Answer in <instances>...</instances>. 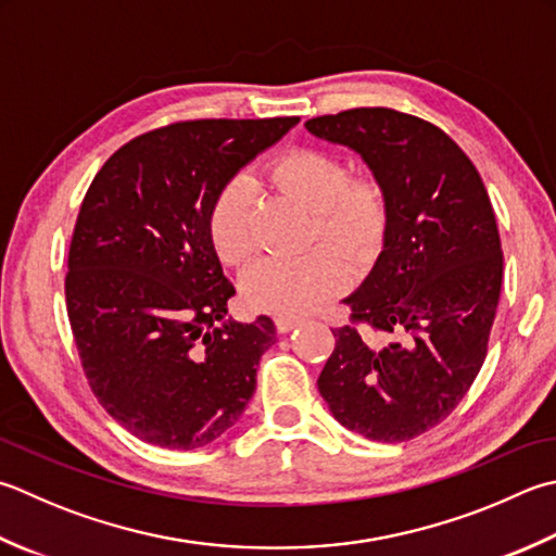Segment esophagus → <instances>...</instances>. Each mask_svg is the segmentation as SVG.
<instances>
[{
    "instance_id": "1",
    "label": "esophagus",
    "mask_w": 556,
    "mask_h": 556,
    "mask_svg": "<svg viewBox=\"0 0 556 556\" xmlns=\"http://www.w3.org/2000/svg\"><path fill=\"white\" fill-rule=\"evenodd\" d=\"M301 323V318H289V315H279V318H275V328H277V332H291L293 328H296V325Z\"/></svg>"
}]
</instances>
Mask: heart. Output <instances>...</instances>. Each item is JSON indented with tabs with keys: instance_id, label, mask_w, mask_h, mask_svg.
Wrapping results in <instances>:
<instances>
[{
	"instance_id": "heart-1",
	"label": "heart",
	"mask_w": 556,
	"mask_h": 556,
	"mask_svg": "<svg viewBox=\"0 0 556 556\" xmlns=\"http://www.w3.org/2000/svg\"><path fill=\"white\" fill-rule=\"evenodd\" d=\"M267 180L285 198L311 210L306 243H330L354 265L383 248L390 224L386 182L374 170L346 173L328 149L293 147L267 166ZM206 233L224 265L238 267L255 253L250 188L243 178L226 180L206 212ZM346 285V265L332 250L315 248L301 257H265L243 277L248 306L269 315H301L320 306Z\"/></svg>"
}]
</instances>
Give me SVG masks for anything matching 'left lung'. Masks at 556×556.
<instances>
[{
  "instance_id": "8db88e82",
  "label": "left lung",
  "mask_w": 556,
  "mask_h": 556,
  "mask_svg": "<svg viewBox=\"0 0 556 556\" xmlns=\"http://www.w3.org/2000/svg\"><path fill=\"white\" fill-rule=\"evenodd\" d=\"M306 127L358 151L390 198L386 250L344 301L350 323L332 328L318 390L350 431L417 439L458 407L484 364L504 277L492 202L465 151L417 115L352 108Z\"/></svg>"
}]
</instances>
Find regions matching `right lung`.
Wrapping results in <instances>:
<instances>
[{
    "mask_svg": "<svg viewBox=\"0 0 556 556\" xmlns=\"http://www.w3.org/2000/svg\"><path fill=\"white\" fill-rule=\"evenodd\" d=\"M299 117L182 119L129 139L76 216L64 296L93 395L137 439L192 451L219 439L255 393L275 323H224L206 212L214 192Z\"/></svg>",
    "mask_w": 556,
    "mask_h": 556,
    "instance_id": "add662e5",
    "label": "right lung"
}]
</instances>
